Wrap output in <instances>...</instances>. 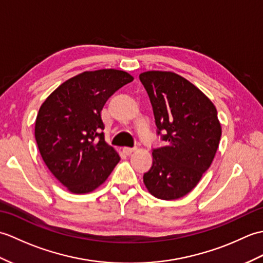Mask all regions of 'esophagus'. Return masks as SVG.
<instances>
[{
  "mask_svg": "<svg viewBox=\"0 0 263 263\" xmlns=\"http://www.w3.org/2000/svg\"><path fill=\"white\" fill-rule=\"evenodd\" d=\"M136 150H137V148H136V147H133V148H130V147H124V148H123V153H124V155L128 156V155H131L133 152H136Z\"/></svg>",
  "mask_w": 263,
  "mask_h": 263,
  "instance_id": "obj_1",
  "label": "esophagus"
}]
</instances>
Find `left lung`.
Returning a JSON list of instances; mask_svg holds the SVG:
<instances>
[{
	"mask_svg": "<svg viewBox=\"0 0 263 263\" xmlns=\"http://www.w3.org/2000/svg\"><path fill=\"white\" fill-rule=\"evenodd\" d=\"M140 81L153 106L157 136L153 165L143 182L154 197L175 200L197 186L219 146L221 126L210 99L173 72L148 71Z\"/></svg>",
	"mask_w": 263,
	"mask_h": 263,
	"instance_id": "obj_1",
	"label": "left lung"
}]
</instances>
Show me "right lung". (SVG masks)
Returning a JSON list of instances; mask_svg holds the SVG:
<instances>
[{
    "label": "right lung",
    "instance_id": "1",
    "mask_svg": "<svg viewBox=\"0 0 263 263\" xmlns=\"http://www.w3.org/2000/svg\"><path fill=\"white\" fill-rule=\"evenodd\" d=\"M133 81L124 71L83 72L62 83L39 108L35 138L48 170L72 193H88L109 176L120 156L105 142L100 116L108 98Z\"/></svg>",
    "mask_w": 263,
    "mask_h": 263
}]
</instances>
